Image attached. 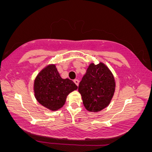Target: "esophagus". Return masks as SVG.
Masks as SVG:
<instances>
[{
	"label": "esophagus",
	"mask_w": 152,
	"mask_h": 152,
	"mask_svg": "<svg viewBox=\"0 0 152 152\" xmlns=\"http://www.w3.org/2000/svg\"><path fill=\"white\" fill-rule=\"evenodd\" d=\"M74 82H75V84L77 86H78V84H79V80H74Z\"/></svg>",
	"instance_id": "obj_1"
}]
</instances>
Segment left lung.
<instances>
[{
	"label": "left lung",
	"mask_w": 152,
	"mask_h": 152,
	"mask_svg": "<svg viewBox=\"0 0 152 152\" xmlns=\"http://www.w3.org/2000/svg\"><path fill=\"white\" fill-rule=\"evenodd\" d=\"M115 89L114 77L104 64L91 63L79 84L78 91L82 95L87 111H100L109 106Z\"/></svg>",
	"instance_id": "8db88e82"
}]
</instances>
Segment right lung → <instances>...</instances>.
I'll use <instances>...</instances> for the list:
<instances>
[{"mask_svg": "<svg viewBox=\"0 0 152 152\" xmlns=\"http://www.w3.org/2000/svg\"><path fill=\"white\" fill-rule=\"evenodd\" d=\"M77 86L69 79H62L55 64H50L37 75L34 82V96L43 107L57 111L66 102L70 93Z\"/></svg>", "mask_w": 152, "mask_h": 152, "instance_id": "1", "label": "right lung"}]
</instances>
